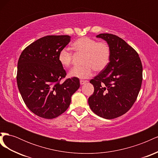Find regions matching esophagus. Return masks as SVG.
I'll return each instance as SVG.
<instances>
[{
	"label": "esophagus",
	"instance_id": "esophagus-1",
	"mask_svg": "<svg viewBox=\"0 0 158 158\" xmlns=\"http://www.w3.org/2000/svg\"><path fill=\"white\" fill-rule=\"evenodd\" d=\"M87 82H88L87 80H81L80 81V83L81 85H83V84H85V83H87Z\"/></svg>",
	"mask_w": 158,
	"mask_h": 158
}]
</instances>
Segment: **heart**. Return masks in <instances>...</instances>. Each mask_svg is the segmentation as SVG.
<instances>
[{
	"label": "heart",
	"instance_id": "1",
	"mask_svg": "<svg viewBox=\"0 0 158 158\" xmlns=\"http://www.w3.org/2000/svg\"><path fill=\"white\" fill-rule=\"evenodd\" d=\"M73 49L84 56L82 66H74L69 73L71 78H88L92 74L93 69L102 71L107 67L111 58V49L106 42H98L92 38L83 37L76 40L73 44ZM73 53L68 48L62 49L58 55L59 63L68 67L71 64Z\"/></svg>",
	"mask_w": 158,
	"mask_h": 158
}]
</instances>
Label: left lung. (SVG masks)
Listing matches in <instances>:
<instances>
[{
  "mask_svg": "<svg viewBox=\"0 0 158 158\" xmlns=\"http://www.w3.org/2000/svg\"><path fill=\"white\" fill-rule=\"evenodd\" d=\"M111 49L107 67L90 80L94 92L88 98L90 109L97 115L112 119L126 113L135 103L142 82L139 55L119 37L101 33Z\"/></svg>",
  "mask_w": 158,
  "mask_h": 158,
  "instance_id": "1",
  "label": "left lung"
}]
</instances>
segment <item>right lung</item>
Wrapping results in <instances>:
<instances>
[{
  "instance_id": "right-lung-1",
  "label": "right lung",
  "mask_w": 158,
  "mask_h": 158,
  "mask_svg": "<svg viewBox=\"0 0 158 158\" xmlns=\"http://www.w3.org/2000/svg\"><path fill=\"white\" fill-rule=\"evenodd\" d=\"M69 35H47L22 51L18 62L17 84L26 106L36 115L51 119L63 114L80 87L77 78L60 82L66 71L58 60L59 51L70 41Z\"/></svg>"
}]
</instances>
